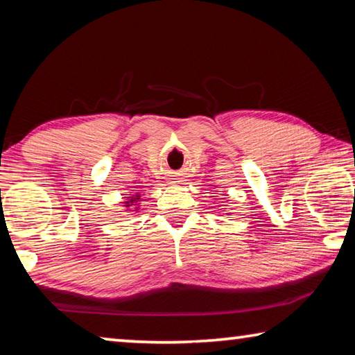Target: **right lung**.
Wrapping results in <instances>:
<instances>
[{"label":"right lung","instance_id":"right-lung-1","mask_svg":"<svg viewBox=\"0 0 355 355\" xmlns=\"http://www.w3.org/2000/svg\"><path fill=\"white\" fill-rule=\"evenodd\" d=\"M137 197H139V196H137ZM131 202H133V200H131ZM128 203V202H127ZM127 207H130V205H127Z\"/></svg>","mask_w":355,"mask_h":355}]
</instances>
